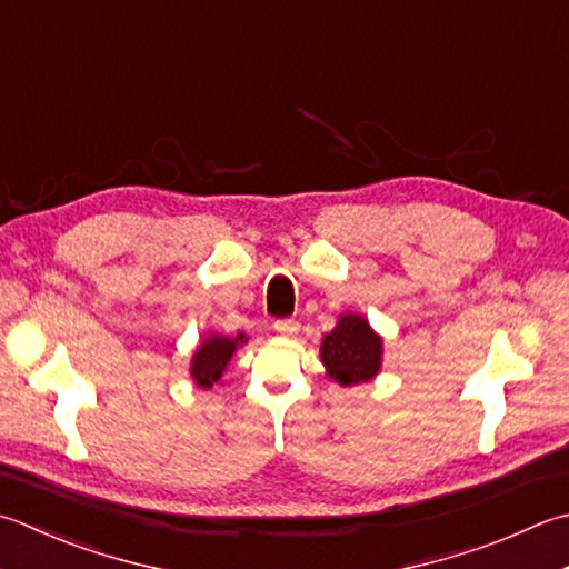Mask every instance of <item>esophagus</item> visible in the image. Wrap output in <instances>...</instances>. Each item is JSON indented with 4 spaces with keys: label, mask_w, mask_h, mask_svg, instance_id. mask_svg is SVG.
I'll return each instance as SVG.
<instances>
[{
    "label": "esophagus",
    "mask_w": 569,
    "mask_h": 569,
    "mask_svg": "<svg viewBox=\"0 0 569 569\" xmlns=\"http://www.w3.org/2000/svg\"><path fill=\"white\" fill-rule=\"evenodd\" d=\"M276 332H281L283 338H293L298 332V322L296 320H276Z\"/></svg>",
    "instance_id": "1"
}]
</instances>
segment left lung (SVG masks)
<instances>
[{
	"label": "left lung",
	"instance_id": "obj_1",
	"mask_svg": "<svg viewBox=\"0 0 569 569\" xmlns=\"http://www.w3.org/2000/svg\"><path fill=\"white\" fill-rule=\"evenodd\" d=\"M385 340L362 313H342L320 342L326 375L342 387L375 380L382 370Z\"/></svg>",
	"mask_w": 569,
	"mask_h": 569
}]
</instances>
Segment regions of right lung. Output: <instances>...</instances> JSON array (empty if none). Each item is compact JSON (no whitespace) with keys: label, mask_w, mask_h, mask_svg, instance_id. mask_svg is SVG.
<instances>
[{"label":"right lung","mask_w":569,"mask_h":569,"mask_svg":"<svg viewBox=\"0 0 569 569\" xmlns=\"http://www.w3.org/2000/svg\"><path fill=\"white\" fill-rule=\"evenodd\" d=\"M247 340L249 338L243 336V332H237L233 338L221 336V332H209V336H204L197 345L192 362H189L192 382L202 389L214 387L229 367L233 352H237Z\"/></svg>","instance_id":"obj_1"}]
</instances>
